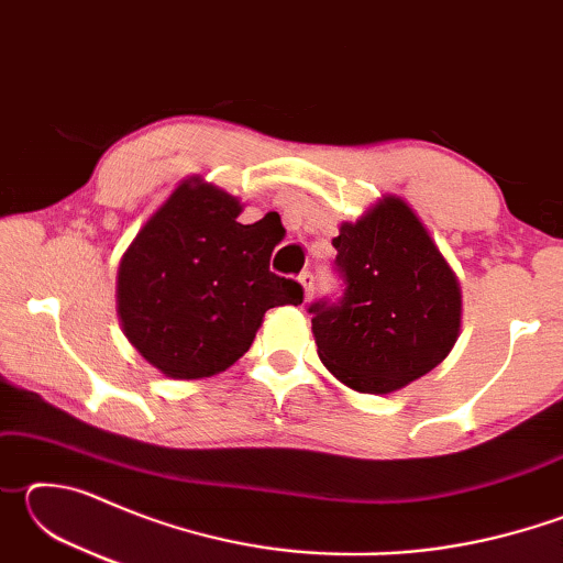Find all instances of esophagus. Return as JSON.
Listing matches in <instances>:
<instances>
[{
    "label": "esophagus",
    "mask_w": 563,
    "mask_h": 563,
    "mask_svg": "<svg viewBox=\"0 0 563 563\" xmlns=\"http://www.w3.org/2000/svg\"><path fill=\"white\" fill-rule=\"evenodd\" d=\"M300 285H302V300L310 302L312 300V290H316V280H312V273H300Z\"/></svg>",
    "instance_id": "esophagus-1"
}]
</instances>
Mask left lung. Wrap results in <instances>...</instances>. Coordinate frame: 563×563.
Instances as JSON below:
<instances>
[{"label":"left lung","mask_w":563,"mask_h":563,"mask_svg":"<svg viewBox=\"0 0 563 563\" xmlns=\"http://www.w3.org/2000/svg\"><path fill=\"white\" fill-rule=\"evenodd\" d=\"M345 295L310 305L318 355L342 385L389 395L450 355L462 328L460 278L402 196L340 223Z\"/></svg>","instance_id":"1"}]
</instances>
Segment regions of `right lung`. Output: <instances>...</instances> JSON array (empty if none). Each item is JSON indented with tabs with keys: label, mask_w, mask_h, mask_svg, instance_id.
<instances>
[{
	"label": "right lung",
	"mask_w": 563,
	"mask_h": 563,
	"mask_svg": "<svg viewBox=\"0 0 563 563\" xmlns=\"http://www.w3.org/2000/svg\"><path fill=\"white\" fill-rule=\"evenodd\" d=\"M241 211L238 196L190 176L121 255V330L164 377L223 373L253 345L265 312L302 302L300 285L268 268L283 225H243Z\"/></svg>",
	"instance_id": "right-lung-1"
}]
</instances>
